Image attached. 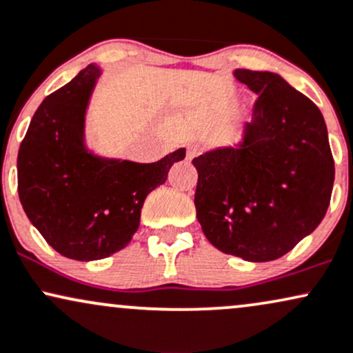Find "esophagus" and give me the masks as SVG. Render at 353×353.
I'll use <instances>...</instances> for the list:
<instances>
[{
  "instance_id": "obj_1",
  "label": "esophagus",
  "mask_w": 353,
  "mask_h": 353,
  "mask_svg": "<svg viewBox=\"0 0 353 353\" xmlns=\"http://www.w3.org/2000/svg\"><path fill=\"white\" fill-rule=\"evenodd\" d=\"M198 153H200V147H198V145H188V148H186V159L193 160L194 157H198Z\"/></svg>"
}]
</instances>
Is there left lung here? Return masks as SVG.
Listing matches in <instances>:
<instances>
[{
    "label": "left lung",
    "instance_id": "obj_1",
    "mask_svg": "<svg viewBox=\"0 0 353 353\" xmlns=\"http://www.w3.org/2000/svg\"><path fill=\"white\" fill-rule=\"evenodd\" d=\"M258 101L241 142L193 159L206 239L252 263L274 261L324 219L335 168L319 107L279 74L236 69Z\"/></svg>",
    "mask_w": 353,
    "mask_h": 353
}]
</instances>
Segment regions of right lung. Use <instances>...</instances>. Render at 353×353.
<instances>
[{"mask_svg":"<svg viewBox=\"0 0 353 353\" xmlns=\"http://www.w3.org/2000/svg\"><path fill=\"white\" fill-rule=\"evenodd\" d=\"M89 64L44 99L18 152L24 213L52 250L69 259L109 258L130 243L147 194L163 185L185 148L153 163L105 159L85 145V114L101 77Z\"/></svg>","mask_w":353,"mask_h":353,"instance_id":"right-lung-1","label":"right lung"}]
</instances>
